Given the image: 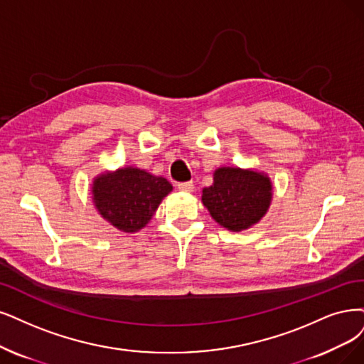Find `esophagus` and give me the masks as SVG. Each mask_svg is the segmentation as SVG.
Segmentation results:
<instances>
[{"label": "esophagus", "instance_id": "obj_1", "mask_svg": "<svg viewBox=\"0 0 364 364\" xmlns=\"http://www.w3.org/2000/svg\"><path fill=\"white\" fill-rule=\"evenodd\" d=\"M177 187H178V191H181V192H193V189H195L193 181H184V183H178V184H177Z\"/></svg>", "mask_w": 364, "mask_h": 364}]
</instances>
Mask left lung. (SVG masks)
Instances as JSON below:
<instances>
[{
  "label": "left lung",
  "mask_w": 364,
  "mask_h": 364,
  "mask_svg": "<svg viewBox=\"0 0 364 364\" xmlns=\"http://www.w3.org/2000/svg\"><path fill=\"white\" fill-rule=\"evenodd\" d=\"M272 200L265 175L238 168H219L214 183L203 191L211 218L230 231H243L261 220Z\"/></svg>",
  "instance_id": "8db88e82"
}]
</instances>
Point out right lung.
Returning a JSON list of instances; mask_svg holds the SVG:
<instances>
[{
  "label": "right lung",
  "mask_w": 364,
  "mask_h": 364,
  "mask_svg": "<svg viewBox=\"0 0 364 364\" xmlns=\"http://www.w3.org/2000/svg\"><path fill=\"white\" fill-rule=\"evenodd\" d=\"M171 191L166 178L136 168L103 173L92 186L94 204L102 216L124 232L142 230Z\"/></svg>",
  "instance_id": "1"
}]
</instances>
